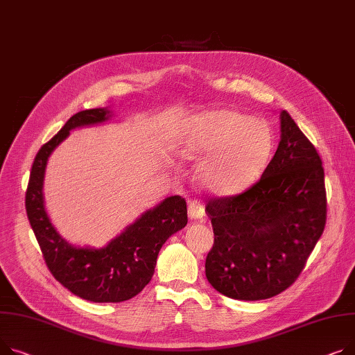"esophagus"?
<instances>
[{
	"mask_svg": "<svg viewBox=\"0 0 355 355\" xmlns=\"http://www.w3.org/2000/svg\"><path fill=\"white\" fill-rule=\"evenodd\" d=\"M188 216L194 221H204L205 217V208L204 204L198 200H191L188 204Z\"/></svg>",
	"mask_w": 355,
	"mask_h": 355,
	"instance_id": "obj_1",
	"label": "esophagus"
}]
</instances>
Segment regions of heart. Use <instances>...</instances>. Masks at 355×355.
Instances as JSON below:
<instances>
[{"label": "heart", "mask_w": 355, "mask_h": 355, "mask_svg": "<svg viewBox=\"0 0 355 355\" xmlns=\"http://www.w3.org/2000/svg\"><path fill=\"white\" fill-rule=\"evenodd\" d=\"M271 153L270 128L235 110L194 116L181 143V154L187 159L204 161L201 177L220 196L245 191L264 173Z\"/></svg>", "instance_id": "heart-1"}]
</instances>
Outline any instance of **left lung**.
Returning <instances> with one entry per match:
<instances>
[{"mask_svg":"<svg viewBox=\"0 0 355 355\" xmlns=\"http://www.w3.org/2000/svg\"><path fill=\"white\" fill-rule=\"evenodd\" d=\"M205 209L214 230L205 275L218 293L255 301L294 284L322 235L327 193L321 157L286 110L261 178L240 194L208 198Z\"/></svg>","mask_w":355,"mask_h":355,"instance_id":"1","label":"left lung"}]
</instances>
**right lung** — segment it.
Masks as SVG:
<instances>
[{"label": "right lung", "instance_id": "right-lung-1", "mask_svg": "<svg viewBox=\"0 0 355 355\" xmlns=\"http://www.w3.org/2000/svg\"><path fill=\"white\" fill-rule=\"evenodd\" d=\"M108 114L107 110L94 108L71 116L37 153L26 191L27 217L46 267L67 290L92 302H121L143 291L153 278L162 244L188 221L185 198L173 196L147 211L105 248H76L60 237L44 208L46 159L69 130L103 123Z\"/></svg>", "mask_w": 355, "mask_h": 355}]
</instances>
